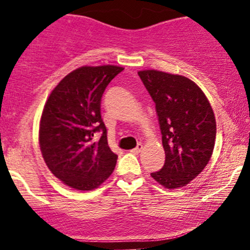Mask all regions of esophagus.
I'll list each match as a JSON object with an SVG mask.
<instances>
[{
    "instance_id": "1",
    "label": "esophagus",
    "mask_w": 250,
    "mask_h": 250,
    "mask_svg": "<svg viewBox=\"0 0 250 250\" xmlns=\"http://www.w3.org/2000/svg\"><path fill=\"white\" fill-rule=\"evenodd\" d=\"M143 149V145L142 143H139V145H137V147L136 148H134L133 150H131V153H134V154H139L140 151H141Z\"/></svg>"
}]
</instances>
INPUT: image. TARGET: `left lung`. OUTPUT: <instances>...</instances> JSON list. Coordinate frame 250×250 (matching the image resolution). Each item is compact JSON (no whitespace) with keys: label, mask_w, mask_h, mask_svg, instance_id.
<instances>
[{"label":"left lung","mask_w":250,"mask_h":250,"mask_svg":"<svg viewBox=\"0 0 250 250\" xmlns=\"http://www.w3.org/2000/svg\"><path fill=\"white\" fill-rule=\"evenodd\" d=\"M155 102L166 161L151 177L168 189L187 186L210 160L216 137L213 108L196 83L160 70L139 71Z\"/></svg>","instance_id":"left-lung-1"}]
</instances>
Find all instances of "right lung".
<instances>
[{
    "instance_id": "1",
    "label": "right lung",
    "mask_w": 250,
    "mask_h": 250,
    "mask_svg": "<svg viewBox=\"0 0 250 250\" xmlns=\"http://www.w3.org/2000/svg\"><path fill=\"white\" fill-rule=\"evenodd\" d=\"M125 69L83 65L64 76L43 108L39 142L45 165L76 190H93L113 173L117 155L108 146L101 119V99L109 82ZM103 133L99 143L93 134Z\"/></svg>"
}]
</instances>
